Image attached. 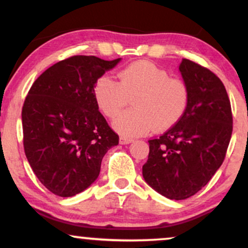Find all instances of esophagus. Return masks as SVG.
I'll list each match as a JSON object with an SVG mask.
<instances>
[{"label": "esophagus", "instance_id": "34e87169", "mask_svg": "<svg viewBox=\"0 0 248 248\" xmlns=\"http://www.w3.org/2000/svg\"><path fill=\"white\" fill-rule=\"evenodd\" d=\"M133 141H134L133 139H129V138H124V136L120 138V143L121 144H129V143H132Z\"/></svg>", "mask_w": 248, "mask_h": 248}]
</instances>
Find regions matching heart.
Here are the masks:
<instances>
[{
  "mask_svg": "<svg viewBox=\"0 0 248 248\" xmlns=\"http://www.w3.org/2000/svg\"><path fill=\"white\" fill-rule=\"evenodd\" d=\"M119 82L99 78L94 98L105 115L114 118L133 99V109L122 113L113 127L127 138L175 126L189 105V90L183 81L170 78L166 70L149 62H136L119 72Z\"/></svg>",
  "mask_w": 248,
  "mask_h": 248,
  "instance_id": "heart-1",
  "label": "heart"
}]
</instances>
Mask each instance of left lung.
I'll return each mask as SVG.
<instances>
[{"label":"left lung","instance_id":"1","mask_svg":"<svg viewBox=\"0 0 248 248\" xmlns=\"http://www.w3.org/2000/svg\"><path fill=\"white\" fill-rule=\"evenodd\" d=\"M189 90L183 118L160 138L149 140L142 175L164 197L182 201L197 193L225 158L232 135L230 99L211 71L183 59L178 67Z\"/></svg>","mask_w":248,"mask_h":248}]
</instances>
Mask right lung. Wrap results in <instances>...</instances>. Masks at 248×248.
I'll return each mask as SVG.
<instances>
[{
	"mask_svg": "<svg viewBox=\"0 0 248 248\" xmlns=\"http://www.w3.org/2000/svg\"><path fill=\"white\" fill-rule=\"evenodd\" d=\"M121 58L73 56L56 62L31 86L22 109L24 152L41 183L61 197L92 186L119 136L99 112L95 82Z\"/></svg>",
	"mask_w": 248,
	"mask_h": 248,
	"instance_id": "add662e5",
	"label": "right lung"
}]
</instances>
